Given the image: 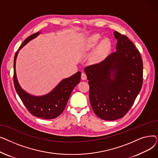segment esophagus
Listing matches in <instances>:
<instances>
[{"label":"esophagus","mask_w":158,"mask_h":158,"mask_svg":"<svg viewBox=\"0 0 158 158\" xmlns=\"http://www.w3.org/2000/svg\"><path fill=\"white\" fill-rule=\"evenodd\" d=\"M81 79H82V80H86V79H87L86 75V73H85L82 72V73H81Z\"/></svg>","instance_id":"esophagus-1"}]
</instances>
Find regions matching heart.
Returning a JSON list of instances; mask_svg holds the SVG:
<instances>
[{"instance_id": "obj_1", "label": "heart", "mask_w": 158, "mask_h": 158, "mask_svg": "<svg viewBox=\"0 0 158 158\" xmlns=\"http://www.w3.org/2000/svg\"><path fill=\"white\" fill-rule=\"evenodd\" d=\"M102 36L99 33H95L88 38L84 44V49L85 51H90L95 47L98 41L101 39ZM111 44L109 39L104 38L102 40L97 47L94 53V60L97 62H101L106 57L111 48Z\"/></svg>"}]
</instances>
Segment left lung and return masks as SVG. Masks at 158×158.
Instances as JSON below:
<instances>
[{
    "label": "left lung",
    "mask_w": 158,
    "mask_h": 158,
    "mask_svg": "<svg viewBox=\"0 0 158 158\" xmlns=\"http://www.w3.org/2000/svg\"><path fill=\"white\" fill-rule=\"evenodd\" d=\"M114 36L117 51L85 69L91 106L98 117L108 121L126 115L143 83V61L138 50L126 36L117 31Z\"/></svg>",
    "instance_id": "left-lung-1"
}]
</instances>
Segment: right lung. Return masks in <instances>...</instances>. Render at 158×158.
Returning <instances> with one entry per match:
<instances>
[{
	"mask_svg": "<svg viewBox=\"0 0 158 158\" xmlns=\"http://www.w3.org/2000/svg\"><path fill=\"white\" fill-rule=\"evenodd\" d=\"M40 33L41 32H38L27 38L16 52L13 66L14 85L16 92L23 104L32 115L44 119H53L57 117L64 111L73 89L79 83L81 73L78 72L72 76L63 79L51 92L44 95L35 96L23 90L19 85L16 77V58L20 50L31 40L37 37Z\"/></svg>",
	"mask_w": 158,
	"mask_h": 158,
	"instance_id": "right-lung-1",
	"label": "right lung"
}]
</instances>
